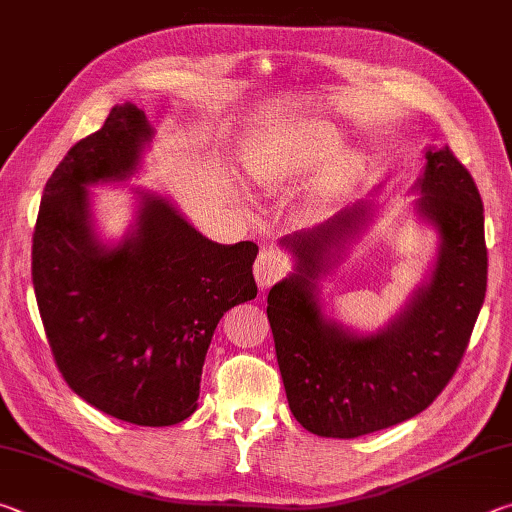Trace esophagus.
<instances>
[{
	"instance_id": "obj_1",
	"label": "esophagus",
	"mask_w": 512,
	"mask_h": 512,
	"mask_svg": "<svg viewBox=\"0 0 512 512\" xmlns=\"http://www.w3.org/2000/svg\"><path fill=\"white\" fill-rule=\"evenodd\" d=\"M289 271V262L287 257L277 253L273 248H264L262 253H259L257 262H255V280L262 289L271 287L277 280H282L284 275Z\"/></svg>"
}]
</instances>
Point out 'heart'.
Here are the masks:
<instances>
[{
	"instance_id": "b5f03b06",
	"label": "heart",
	"mask_w": 512,
	"mask_h": 512,
	"mask_svg": "<svg viewBox=\"0 0 512 512\" xmlns=\"http://www.w3.org/2000/svg\"><path fill=\"white\" fill-rule=\"evenodd\" d=\"M341 133L327 121H300L282 128L271 142L259 146L250 160V178L259 187H277L296 183L302 176L318 167L314 192L325 196L343 185L359 169V153L350 146H339Z\"/></svg>"
}]
</instances>
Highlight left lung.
Segmentation results:
<instances>
[{"label": "left lung", "instance_id": "left-lung-1", "mask_svg": "<svg viewBox=\"0 0 512 512\" xmlns=\"http://www.w3.org/2000/svg\"><path fill=\"white\" fill-rule=\"evenodd\" d=\"M415 189V210L438 230V257L427 282L375 334L327 318L318 298L320 277L370 221V203L280 239L296 268L268 291L266 314L289 409L316 436L359 438L422 413L470 343L488 284L479 189L449 146L427 151Z\"/></svg>", "mask_w": 512, "mask_h": 512}]
</instances>
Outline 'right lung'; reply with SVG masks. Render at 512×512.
<instances>
[{
	"instance_id": "1",
	"label": "right lung",
	"mask_w": 512,
	"mask_h": 512,
	"mask_svg": "<svg viewBox=\"0 0 512 512\" xmlns=\"http://www.w3.org/2000/svg\"><path fill=\"white\" fill-rule=\"evenodd\" d=\"M151 137L144 112L124 103L67 151L42 192L31 275L69 388L117 420L169 427L196 411L221 316L257 296V244H216L149 192H137L126 237L101 244L88 187L131 178Z\"/></svg>"
}]
</instances>
